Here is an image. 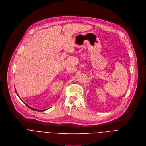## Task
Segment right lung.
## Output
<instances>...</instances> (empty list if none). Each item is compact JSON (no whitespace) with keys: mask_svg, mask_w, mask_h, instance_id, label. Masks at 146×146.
<instances>
[{"mask_svg":"<svg viewBox=\"0 0 146 146\" xmlns=\"http://www.w3.org/2000/svg\"><path fill=\"white\" fill-rule=\"evenodd\" d=\"M15 92H16V93H17V96H18V94H17V91H16L15 89ZM18 97H19V96H18ZM20 99H21V98H20ZM21 100L22 101V100H21ZM22 101V102H23L24 104H25V102H23V101ZM25 105H26V106H27V107H28L29 108H30V109H31L32 110H35V111H45V110H47V109H45V110H37V109H33V108H32V107H31V106H29L28 105H27L26 104H25Z\"/></svg>","mask_w":146,"mask_h":146,"instance_id":"1","label":"right lung"}]
</instances>
